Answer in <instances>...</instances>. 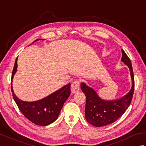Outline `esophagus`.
Instances as JSON below:
<instances>
[{"mask_svg": "<svg viewBox=\"0 0 146 146\" xmlns=\"http://www.w3.org/2000/svg\"><path fill=\"white\" fill-rule=\"evenodd\" d=\"M80 90V81L78 80H75L71 86V90L73 94H76Z\"/></svg>", "mask_w": 146, "mask_h": 146, "instance_id": "34e87169", "label": "esophagus"}]
</instances>
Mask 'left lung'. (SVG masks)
<instances>
[{"label": "left lung", "mask_w": 146, "mask_h": 146, "mask_svg": "<svg viewBox=\"0 0 146 146\" xmlns=\"http://www.w3.org/2000/svg\"><path fill=\"white\" fill-rule=\"evenodd\" d=\"M122 52L121 61L129 68L132 82V88L127 94L116 100H102L94 89L85 83H81V89L86 96V120L95 127L105 126L115 122L125 113L131 103L134 91V73L129 58L122 49Z\"/></svg>", "instance_id": "left-lung-1"}]
</instances>
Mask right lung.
I'll list each match as a JSON object with an SVG mask.
<instances>
[{"label": "right lung", "instance_id": "add662e5", "mask_svg": "<svg viewBox=\"0 0 146 146\" xmlns=\"http://www.w3.org/2000/svg\"><path fill=\"white\" fill-rule=\"evenodd\" d=\"M44 40L43 39H36ZM17 58L15 61L11 78V90L14 100L24 117L36 125L46 126L58 119L63 104L70 95V83L63 86L48 97L36 102H24L19 99L12 88V79L17 71Z\"/></svg>", "mask_w": 146, "mask_h": 146}]
</instances>
